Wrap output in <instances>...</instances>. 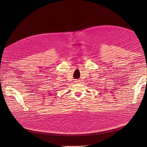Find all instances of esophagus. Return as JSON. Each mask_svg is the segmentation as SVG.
Returning <instances> with one entry per match:
<instances>
[{"label": "esophagus", "mask_w": 147, "mask_h": 147, "mask_svg": "<svg viewBox=\"0 0 147 147\" xmlns=\"http://www.w3.org/2000/svg\"><path fill=\"white\" fill-rule=\"evenodd\" d=\"M79 82H80V81L78 80H76H76H74V83H79Z\"/></svg>", "instance_id": "esophagus-1"}]
</instances>
